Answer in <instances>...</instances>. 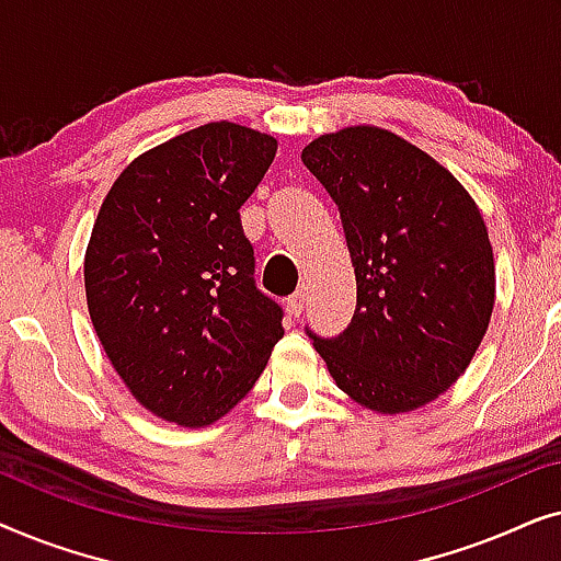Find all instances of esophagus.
<instances>
[{
	"instance_id": "obj_1",
	"label": "esophagus",
	"mask_w": 561,
	"mask_h": 561,
	"mask_svg": "<svg viewBox=\"0 0 561 561\" xmlns=\"http://www.w3.org/2000/svg\"><path fill=\"white\" fill-rule=\"evenodd\" d=\"M304 306H306V294H304V288H301V290H296V294L288 298V311H290V317H301Z\"/></svg>"
}]
</instances>
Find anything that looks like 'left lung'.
<instances>
[{
    "label": "left lung",
    "mask_w": 561,
    "mask_h": 561,
    "mask_svg": "<svg viewBox=\"0 0 561 561\" xmlns=\"http://www.w3.org/2000/svg\"><path fill=\"white\" fill-rule=\"evenodd\" d=\"M304 163L340 206L357 309L313 336L336 388L375 413H409L455 386L488 332L495 263L485 219L447 168L390 129L321 135Z\"/></svg>",
    "instance_id": "obj_1"
}]
</instances>
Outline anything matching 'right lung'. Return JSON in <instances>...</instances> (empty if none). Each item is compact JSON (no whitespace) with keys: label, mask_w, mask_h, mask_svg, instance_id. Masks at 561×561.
I'll return each instance as SVG.
<instances>
[{"label":"right lung","mask_w":561,"mask_h":561,"mask_svg":"<svg viewBox=\"0 0 561 561\" xmlns=\"http://www.w3.org/2000/svg\"><path fill=\"white\" fill-rule=\"evenodd\" d=\"M275 150V137L234 122L188 129L117 175L91 229V324L137 403L171 424L202 428L232 411L283 336L240 221Z\"/></svg>","instance_id":"1"}]
</instances>
